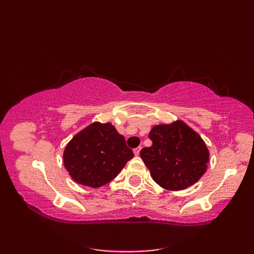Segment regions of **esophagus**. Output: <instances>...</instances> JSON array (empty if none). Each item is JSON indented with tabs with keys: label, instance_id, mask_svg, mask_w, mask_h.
I'll return each mask as SVG.
<instances>
[{
	"label": "esophagus",
	"instance_id": "obj_1",
	"mask_svg": "<svg viewBox=\"0 0 254 254\" xmlns=\"http://www.w3.org/2000/svg\"><path fill=\"white\" fill-rule=\"evenodd\" d=\"M133 152H134V155H135V156H138V155H139V152H141V147H136V148H134V149H133Z\"/></svg>",
	"mask_w": 254,
	"mask_h": 254
}]
</instances>
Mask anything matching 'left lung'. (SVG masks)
Instances as JSON below:
<instances>
[{
	"label": "left lung",
	"mask_w": 254,
	"mask_h": 254,
	"mask_svg": "<svg viewBox=\"0 0 254 254\" xmlns=\"http://www.w3.org/2000/svg\"><path fill=\"white\" fill-rule=\"evenodd\" d=\"M152 146L141 150V158L153 180L169 191H180L196 183L207 169L209 152L198 134L181 120L155 126L148 134Z\"/></svg>",
	"instance_id": "obj_1"
}]
</instances>
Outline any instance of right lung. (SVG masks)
Returning <instances> with one entry per match:
<instances>
[{
    "instance_id": "right-lung-1",
    "label": "right lung",
    "mask_w": 254,
    "mask_h": 254,
    "mask_svg": "<svg viewBox=\"0 0 254 254\" xmlns=\"http://www.w3.org/2000/svg\"><path fill=\"white\" fill-rule=\"evenodd\" d=\"M133 156L126 138L111 123L94 122L68 142L63 163L78 185L100 188L115 179Z\"/></svg>"
}]
</instances>
